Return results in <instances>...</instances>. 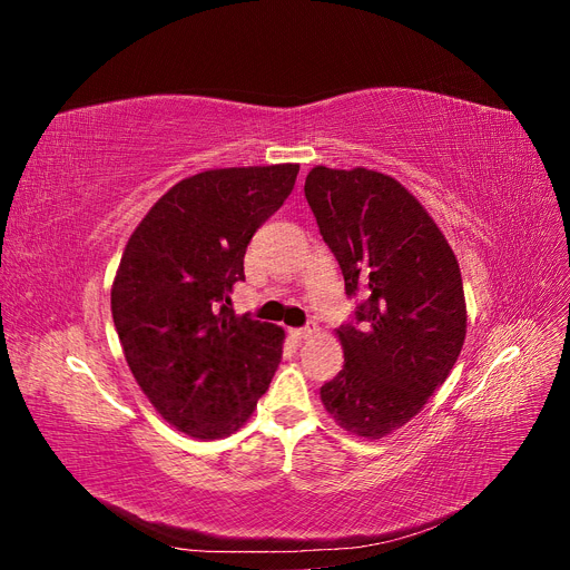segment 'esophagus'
Returning a JSON list of instances; mask_svg holds the SVG:
<instances>
[{"instance_id": "1", "label": "esophagus", "mask_w": 570, "mask_h": 570, "mask_svg": "<svg viewBox=\"0 0 570 570\" xmlns=\"http://www.w3.org/2000/svg\"><path fill=\"white\" fill-rule=\"evenodd\" d=\"M316 333H318V325L316 323H308L304 327H295V331H289V335L295 337V340H308V337H314Z\"/></svg>"}]
</instances>
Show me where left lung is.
<instances>
[{
	"label": "left lung",
	"mask_w": 570,
	"mask_h": 570,
	"mask_svg": "<svg viewBox=\"0 0 570 570\" xmlns=\"http://www.w3.org/2000/svg\"><path fill=\"white\" fill-rule=\"evenodd\" d=\"M304 195L347 295H366L364 325L335 331L344 368L321 402L350 435L381 440L416 416L461 354L459 262L425 206L381 170L314 166Z\"/></svg>",
	"instance_id": "8db88e82"
}]
</instances>
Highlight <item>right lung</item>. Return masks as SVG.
I'll list each match as a JSON object with an SVG mask.
<instances>
[{"label": "right lung", "instance_id": "obj_1", "mask_svg": "<svg viewBox=\"0 0 570 570\" xmlns=\"http://www.w3.org/2000/svg\"><path fill=\"white\" fill-rule=\"evenodd\" d=\"M299 164L212 168L183 178L128 239L111 316L132 377L159 416L195 440L228 438L283 358L281 325L237 316L228 292L245 252L295 187Z\"/></svg>", "mask_w": 570, "mask_h": 570}]
</instances>
